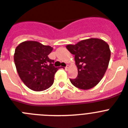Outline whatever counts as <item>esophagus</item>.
Instances as JSON below:
<instances>
[{
	"mask_svg": "<svg viewBox=\"0 0 128 128\" xmlns=\"http://www.w3.org/2000/svg\"><path fill=\"white\" fill-rule=\"evenodd\" d=\"M68 68H69V66H68V65H67V66H66V67H65V70H66V71H68Z\"/></svg>",
	"mask_w": 128,
	"mask_h": 128,
	"instance_id": "34e87169",
	"label": "esophagus"
}]
</instances>
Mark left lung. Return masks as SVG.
<instances>
[{
  "label": "left lung",
  "mask_w": 128,
  "mask_h": 128,
  "mask_svg": "<svg viewBox=\"0 0 128 128\" xmlns=\"http://www.w3.org/2000/svg\"><path fill=\"white\" fill-rule=\"evenodd\" d=\"M68 50L75 55L78 75L70 79L76 87L88 90L102 80L107 70L110 57L109 45L101 39L90 38L76 45H68Z\"/></svg>",
  "instance_id": "8db88e82"
}]
</instances>
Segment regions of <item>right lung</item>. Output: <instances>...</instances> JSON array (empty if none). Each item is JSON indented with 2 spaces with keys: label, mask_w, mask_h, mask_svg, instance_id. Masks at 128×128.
Wrapping results in <instances>:
<instances>
[{
  "label": "right lung",
  "mask_w": 128,
  "mask_h": 128,
  "mask_svg": "<svg viewBox=\"0 0 128 128\" xmlns=\"http://www.w3.org/2000/svg\"><path fill=\"white\" fill-rule=\"evenodd\" d=\"M52 48L35 41H26L15 50L14 62L19 77L28 88L34 91L49 88L54 82L58 68L48 57Z\"/></svg>",
  "instance_id": "1"
}]
</instances>
